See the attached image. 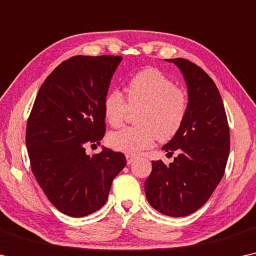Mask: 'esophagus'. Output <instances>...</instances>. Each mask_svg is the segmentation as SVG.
Here are the masks:
<instances>
[{
    "instance_id": "esophagus-1",
    "label": "esophagus",
    "mask_w": 256,
    "mask_h": 256,
    "mask_svg": "<svg viewBox=\"0 0 256 256\" xmlns=\"http://www.w3.org/2000/svg\"><path fill=\"white\" fill-rule=\"evenodd\" d=\"M126 159H127V164H130L134 162V161L136 160V156H132V154H126Z\"/></svg>"
}]
</instances>
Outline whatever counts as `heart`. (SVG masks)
I'll return each mask as SVG.
<instances>
[{
	"instance_id": "obj_1",
	"label": "heart",
	"mask_w": 256,
	"mask_h": 256,
	"mask_svg": "<svg viewBox=\"0 0 256 256\" xmlns=\"http://www.w3.org/2000/svg\"><path fill=\"white\" fill-rule=\"evenodd\" d=\"M127 102L119 90H111L104 98L105 119L113 127L122 124L129 110L136 112L137 126L126 127L108 135V144L116 151L136 154L151 148L158 137L172 138L186 119L188 100L183 89L154 68L135 74L126 86Z\"/></svg>"
}]
</instances>
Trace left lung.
Returning a JSON list of instances; mask_svg holds the SVG:
<instances>
[{
	"label": "left lung",
	"mask_w": 256,
	"mask_h": 256,
	"mask_svg": "<svg viewBox=\"0 0 256 256\" xmlns=\"http://www.w3.org/2000/svg\"><path fill=\"white\" fill-rule=\"evenodd\" d=\"M182 72L188 87V108L178 134L162 150L180 154L166 166L152 161L145 180L150 205L161 214L180 218L205 205L226 170L230 132L221 95L210 76L184 58L167 60Z\"/></svg>",
	"instance_id": "left-lung-1"
}]
</instances>
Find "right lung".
Wrapping results in <instances>:
<instances>
[{
  "instance_id": "obj_1",
  "label": "right lung",
  "mask_w": 256,
  "mask_h": 256,
  "mask_svg": "<svg viewBox=\"0 0 256 256\" xmlns=\"http://www.w3.org/2000/svg\"><path fill=\"white\" fill-rule=\"evenodd\" d=\"M121 56H74L43 82L27 121L26 146L32 172L50 202L73 218L87 216L108 200L124 154L103 148L104 98Z\"/></svg>"
}]
</instances>
